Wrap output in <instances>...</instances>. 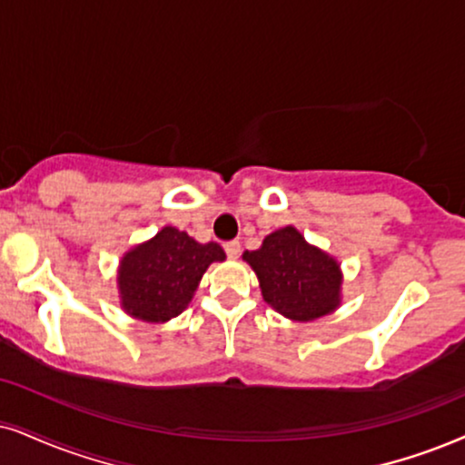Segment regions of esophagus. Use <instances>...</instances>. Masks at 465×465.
<instances>
[{
	"label": "esophagus",
	"mask_w": 465,
	"mask_h": 465,
	"mask_svg": "<svg viewBox=\"0 0 465 465\" xmlns=\"http://www.w3.org/2000/svg\"><path fill=\"white\" fill-rule=\"evenodd\" d=\"M225 252H227L229 260H236V257L240 255V242H238V240H232V242H227Z\"/></svg>",
	"instance_id": "obj_1"
}]
</instances>
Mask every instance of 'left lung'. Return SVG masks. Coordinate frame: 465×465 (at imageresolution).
<instances>
[{"label": "left lung", "instance_id": "8db88e82", "mask_svg": "<svg viewBox=\"0 0 465 465\" xmlns=\"http://www.w3.org/2000/svg\"><path fill=\"white\" fill-rule=\"evenodd\" d=\"M242 260L260 281L263 301L292 322H313L341 307L343 272L337 257L311 244L293 225L263 238Z\"/></svg>", "mask_w": 465, "mask_h": 465}]
</instances>
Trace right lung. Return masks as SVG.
Returning a JSON list of instances; mask_svg holds the SVG:
<instances>
[{
  "instance_id": "1",
  "label": "right lung",
  "mask_w": 465,
  "mask_h": 465,
  "mask_svg": "<svg viewBox=\"0 0 465 465\" xmlns=\"http://www.w3.org/2000/svg\"><path fill=\"white\" fill-rule=\"evenodd\" d=\"M214 262H225L219 244H202L186 232L164 225L156 236L122 255L115 276L120 307L134 320L164 324L189 307Z\"/></svg>"
}]
</instances>
